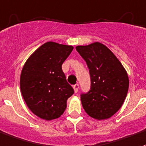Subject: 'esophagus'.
<instances>
[{
    "instance_id": "obj_1",
    "label": "esophagus",
    "mask_w": 146,
    "mask_h": 146,
    "mask_svg": "<svg viewBox=\"0 0 146 146\" xmlns=\"http://www.w3.org/2000/svg\"><path fill=\"white\" fill-rule=\"evenodd\" d=\"M73 88H74V92L77 93L78 91V88H79V85H78V84H75V85L73 86Z\"/></svg>"
}]
</instances>
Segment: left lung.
Here are the masks:
<instances>
[{
    "instance_id": "left-lung-1",
    "label": "left lung",
    "mask_w": 146,
    "mask_h": 146,
    "mask_svg": "<svg viewBox=\"0 0 146 146\" xmlns=\"http://www.w3.org/2000/svg\"><path fill=\"white\" fill-rule=\"evenodd\" d=\"M76 50L89 69L91 88L81 94L86 113L98 120L115 114L126 98L129 81L121 62L106 45L95 42L77 46Z\"/></svg>"
}]
</instances>
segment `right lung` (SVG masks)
<instances>
[{
	"label": "right lung",
	"instance_id": "right-lung-1",
	"mask_svg": "<svg viewBox=\"0 0 146 146\" xmlns=\"http://www.w3.org/2000/svg\"><path fill=\"white\" fill-rule=\"evenodd\" d=\"M73 48L46 42L29 57L23 67L21 92L27 107L40 119L59 118L66 109L68 98L74 94L61 68Z\"/></svg>",
	"mask_w": 146,
	"mask_h": 146
}]
</instances>
